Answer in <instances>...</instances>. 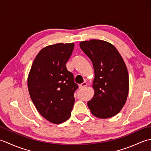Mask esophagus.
<instances>
[{
  "label": "esophagus",
  "instance_id": "1",
  "mask_svg": "<svg viewBox=\"0 0 151 151\" xmlns=\"http://www.w3.org/2000/svg\"><path fill=\"white\" fill-rule=\"evenodd\" d=\"M86 86H87V83H86V82H83L82 84L79 85V88H81V89L84 88L85 87H86Z\"/></svg>",
  "mask_w": 151,
  "mask_h": 151
}]
</instances>
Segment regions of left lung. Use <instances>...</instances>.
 I'll return each instance as SVG.
<instances>
[{"label":"left lung","instance_id":"left-lung-1","mask_svg":"<svg viewBox=\"0 0 151 151\" xmlns=\"http://www.w3.org/2000/svg\"><path fill=\"white\" fill-rule=\"evenodd\" d=\"M80 47L92 62L94 95L88 106L94 116L107 119L119 112L127 101L129 77L123 59L113 45L99 40L84 41Z\"/></svg>","mask_w":151,"mask_h":151}]
</instances>
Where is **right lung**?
Here are the masks:
<instances>
[{"label": "right lung", "mask_w": 151, "mask_h": 151, "mask_svg": "<svg viewBox=\"0 0 151 151\" xmlns=\"http://www.w3.org/2000/svg\"><path fill=\"white\" fill-rule=\"evenodd\" d=\"M75 44L56 43L37 54L28 76V89L38 112L47 121L60 124L70 116L78 85L65 64Z\"/></svg>", "instance_id": "right-lung-1"}]
</instances>
